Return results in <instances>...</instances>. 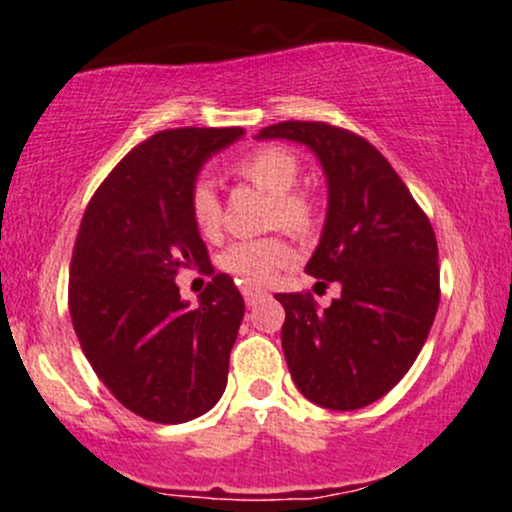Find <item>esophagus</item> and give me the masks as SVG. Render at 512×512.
Wrapping results in <instances>:
<instances>
[{"label":"esophagus","instance_id":"34e87169","mask_svg":"<svg viewBox=\"0 0 512 512\" xmlns=\"http://www.w3.org/2000/svg\"><path fill=\"white\" fill-rule=\"evenodd\" d=\"M243 296H245V303L248 305H255L257 301H262V298H267V291L264 289H257V286H243Z\"/></svg>","mask_w":512,"mask_h":512}]
</instances>
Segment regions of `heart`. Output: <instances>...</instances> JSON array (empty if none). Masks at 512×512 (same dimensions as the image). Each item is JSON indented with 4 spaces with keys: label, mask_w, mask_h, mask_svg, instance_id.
Returning <instances> with one entry per match:
<instances>
[{
    "label": "heart",
    "mask_w": 512,
    "mask_h": 512,
    "mask_svg": "<svg viewBox=\"0 0 512 512\" xmlns=\"http://www.w3.org/2000/svg\"><path fill=\"white\" fill-rule=\"evenodd\" d=\"M238 173L252 185L260 187L274 197V221L291 231H308L313 226V207L303 195L293 192L301 178V166L291 151L279 146H262L238 161ZM192 221L204 236H216L221 228V204L214 185L209 180H199L190 195ZM293 260L289 240L252 238L236 240L219 255L223 272L238 276L245 284H264L276 274V269L286 267Z\"/></svg>",
    "instance_id": "b5f03b06"
}]
</instances>
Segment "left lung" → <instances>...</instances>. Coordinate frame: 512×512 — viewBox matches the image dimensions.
Wrapping results in <instances>:
<instances>
[{"label": "left lung", "instance_id": "1", "mask_svg": "<svg viewBox=\"0 0 512 512\" xmlns=\"http://www.w3.org/2000/svg\"><path fill=\"white\" fill-rule=\"evenodd\" d=\"M257 139L305 144L327 180L325 226L305 272L342 293L322 310L303 293H276L293 383L317 407H368L404 378L433 325L436 233L395 168L358 134L291 120Z\"/></svg>", "mask_w": 512, "mask_h": 512}]
</instances>
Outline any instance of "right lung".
Masks as SVG:
<instances>
[{
	"label": "right lung",
	"mask_w": 512,
	"mask_h": 512,
	"mask_svg": "<svg viewBox=\"0 0 512 512\" xmlns=\"http://www.w3.org/2000/svg\"><path fill=\"white\" fill-rule=\"evenodd\" d=\"M240 127L166 129L134 146L88 202L69 264L81 349L117 402L156 424H185L219 402L245 303L214 274L199 305L175 276L207 267L190 195Z\"/></svg>",
	"instance_id": "right-lung-1"
}]
</instances>
